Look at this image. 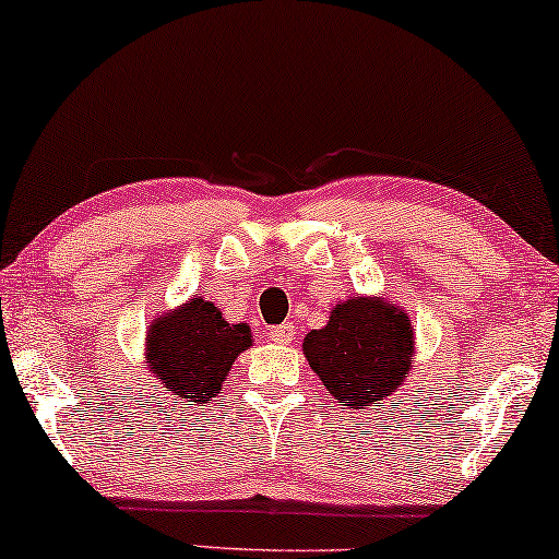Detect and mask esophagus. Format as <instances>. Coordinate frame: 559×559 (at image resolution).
<instances>
[{
  "instance_id": "34e87169",
  "label": "esophagus",
  "mask_w": 559,
  "mask_h": 559,
  "mask_svg": "<svg viewBox=\"0 0 559 559\" xmlns=\"http://www.w3.org/2000/svg\"><path fill=\"white\" fill-rule=\"evenodd\" d=\"M270 338L274 343H289L295 338V325L293 323H282V325H274L270 331Z\"/></svg>"
}]
</instances>
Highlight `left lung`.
Returning <instances> with one entry per match:
<instances>
[{"label":"left lung","mask_w":559,"mask_h":559,"mask_svg":"<svg viewBox=\"0 0 559 559\" xmlns=\"http://www.w3.org/2000/svg\"><path fill=\"white\" fill-rule=\"evenodd\" d=\"M302 350L335 400L348 409H366L384 404V396L402 386L415 341L407 312L358 297L335 305L328 325L310 331Z\"/></svg>","instance_id":"left-lung-1"}]
</instances>
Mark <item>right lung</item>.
<instances>
[{
    "label": "right lung",
    "instance_id": "add662e5",
    "mask_svg": "<svg viewBox=\"0 0 559 559\" xmlns=\"http://www.w3.org/2000/svg\"><path fill=\"white\" fill-rule=\"evenodd\" d=\"M251 346L247 323H226L216 305L193 297L157 318L147 333V369L175 400L205 407L221 392L234 358Z\"/></svg>",
    "mask_w": 559,
    "mask_h": 559
}]
</instances>
